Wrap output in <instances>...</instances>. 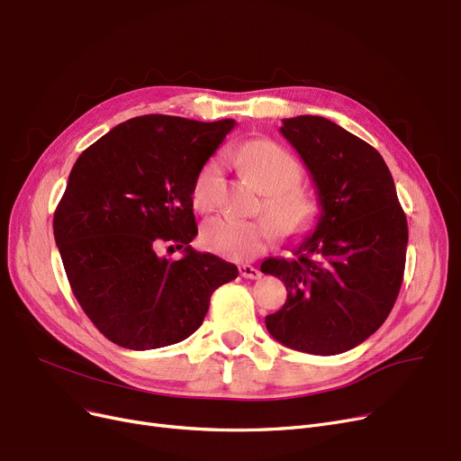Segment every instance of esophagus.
Wrapping results in <instances>:
<instances>
[{
	"label": "esophagus",
	"instance_id": "obj_1",
	"mask_svg": "<svg viewBox=\"0 0 461 461\" xmlns=\"http://www.w3.org/2000/svg\"><path fill=\"white\" fill-rule=\"evenodd\" d=\"M239 273H240V276H243V278H250V280H258L261 276V271L252 267V265H240Z\"/></svg>",
	"mask_w": 461,
	"mask_h": 461
}]
</instances>
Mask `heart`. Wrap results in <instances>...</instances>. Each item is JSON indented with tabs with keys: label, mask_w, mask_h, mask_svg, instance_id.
I'll use <instances>...</instances> for the list:
<instances>
[{
	"label": "heart",
	"mask_w": 461,
	"mask_h": 461,
	"mask_svg": "<svg viewBox=\"0 0 461 461\" xmlns=\"http://www.w3.org/2000/svg\"><path fill=\"white\" fill-rule=\"evenodd\" d=\"M243 164L254 185L265 192V211L280 231H297L316 216V200L297 185L303 177L301 164L271 140L243 143L231 153ZM222 169L218 158H211L200 169L194 183V203L202 211H212L221 198ZM275 237L267 221H233L216 216L205 222L202 243L207 250L228 259H249L259 254Z\"/></svg>",
	"instance_id": "1"
}]
</instances>
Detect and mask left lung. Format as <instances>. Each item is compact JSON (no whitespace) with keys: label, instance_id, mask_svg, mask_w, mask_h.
<instances>
[{"label":"left lung","instance_id":"8db88e82","mask_svg":"<svg viewBox=\"0 0 461 461\" xmlns=\"http://www.w3.org/2000/svg\"><path fill=\"white\" fill-rule=\"evenodd\" d=\"M316 185L320 216L294 259L267 258L287 299L265 318L275 340L310 355H338L370 338L389 316L403 280L407 218L383 157L320 115L282 119Z\"/></svg>","mask_w":461,"mask_h":461}]
</instances>
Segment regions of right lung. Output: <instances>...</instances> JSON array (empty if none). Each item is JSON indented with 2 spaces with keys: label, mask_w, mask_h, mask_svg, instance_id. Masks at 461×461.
<instances>
[{
  "label": "right lung",
  "mask_w": 461,
  "mask_h": 461,
  "mask_svg": "<svg viewBox=\"0 0 461 461\" xmlns=\"http://www.w3.org/2000/svg\"><path fill=\"white\" fill-rule=\"evenodd\" d=\"M235 127L141 115L78 157L54 212L63 267L86 316L127 349L177 344L198 330L216 287L239 271L190 247L198 235L194 183ZM183 249L177 262L156 250Z\"/></svg>",
  "instance_id": "add662e5"
}]
</instances>
